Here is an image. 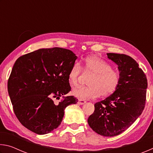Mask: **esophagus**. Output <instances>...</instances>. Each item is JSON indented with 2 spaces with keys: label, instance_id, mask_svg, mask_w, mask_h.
I'll use <instances>...</instances> for the list:
<instances>
[{
  "label": "esophagus",
  "instance_id": "1",
  "mask_svg": "<svg viewBox=\"0 0 153 153\" xmlns=\"http://www.w3.org/2000/svg\"><path fill=\"white\" fill-rule=\"evenodd\" d=\"M86 102V100H82V99H79V100H78V103L79 105H84V104H85V103Z\"/></svg>",
  "mask_w": 153,
  "mask_h": 153
}]
</instances>
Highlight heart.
Instances as JSON below:
<instances>
[{"label":"heart","mask_w":153,"mask_h":153,"mask_svg":"<svg viewBox=\"0 0 153 153\" xmlns=\"http://www.w3.org/2000/svg\"><path fill=\"white\" fill-rule=\"evenodd\" d=\"M82 67L85 71L91 72L93 76L88 82V86H77L72 90V94L79 99L94 98L100 95L107 97L115 92L120 86L121 83L120 72L112 69L109 63L99 57L90 56L86 58ZM81 72L82 67L80 65L75 63L68 74L70 84H77Z\"/></svg>","instance_id":"1"}]
</instances>
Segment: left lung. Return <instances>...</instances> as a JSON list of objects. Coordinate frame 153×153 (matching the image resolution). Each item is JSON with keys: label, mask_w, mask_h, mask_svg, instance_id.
<instances>
[{"label": "left lung", "mask_w": 153, "mask_h": 153, "mask_svg": "<svg viewBox=\"0 0 153 153\" xmlns=\"http://www.w3.org/2000/svg\"><path fill=\"white\" fill-rule=\"evenodd\" d=\"M107 56L118 65L121 83L112 94L95 103L88 123L95 132L111 137L122 133L141 115L148 83L144 71L131 56L117 53H107Z\"/></svg>", "instance_id": "left-lung-1"}]
</instances>
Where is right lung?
Instances as JSON below:
<instances>
[{
    "label": "right lung",
    "mask_w": 153,
    "mask_h": 153,
    "mask_svg": "<svg viewBox=\"0 0 153 153\" xmlns=\"http://www.w3.org/2000/svg\"><path fill=\"white\" fill-rule=\"evenodd\" d=\"M76 59L70 50L55 47L38 49L15 61L8 92L15 115L27 129L50 133L61 124L65 108L78 101L65 97L71 90L68 74Z\"/></svg>",
    "instance_id": "right-lung-1"
}]
</instances>
